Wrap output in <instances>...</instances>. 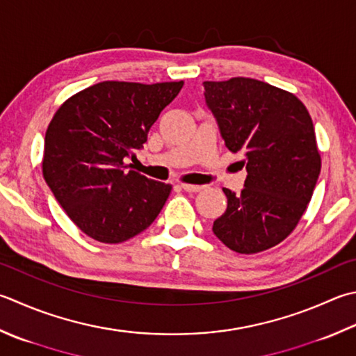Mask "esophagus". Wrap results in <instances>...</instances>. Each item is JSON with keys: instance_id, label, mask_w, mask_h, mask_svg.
Wrapping results in <instances>:
<instances>
[{"instance_id": "obj_1", "label": "esophagus", "mask_w": 356, "mask_h": 356, "mask_svg": "<svg viewBox=\"0 0 356 356\" xmlns=\"http://www.w3.org/2000/svg\"><path fill=\"white\" fill-rule=\"evenodd\" d=\"M181 189L186 191V192L195 193V192L203 191V186H198V184H187V183H183V184H181Z\"/></svg>"}]
</instances>
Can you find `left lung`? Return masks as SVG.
I'll return each mask as SVG.
<instances>
[{"mask_svg": "<svg viewBox=\"0 0 356 356\" xmlns=\"http://www.w3.org/2000/svg\"><path fill=\"white\" fill-rule=\"evenodd\" d=\"M203 85L221 138L231 152L245 156L241 167L248 172L240 195L223 189L227 207L212 231L240 254L270 250L298 226L319 177L310 113L293 92L256 79Z\"/></svg>", "mask_w": 356, "mask_h": 356, "instance_id": "1", "label": "left lung"}]
</instances>
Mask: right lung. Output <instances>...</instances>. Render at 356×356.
<instances>
[{
    "instance_id": "obj_1",
    "label": "right lung",
    "mask_w": 356,
    "mask_h": 356,
    "mask_svg": "<svg viewBox=\"0 0 356 356\" xmlns=\"http://www.w3.org/2000/svg\"><path fill=\"white\" fill-rule=\"evenodd\" d=\"M184 82L106 80L66 99L44 136L43 178L74 225L100 243L147 229L172 186L127 170L161 111Z\"/></svg>"
}]
</instances>
